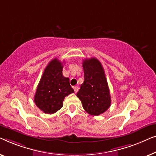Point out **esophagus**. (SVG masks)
Instances as JSON below:
<instances>
[{
    "label": "esophagus",
    "mask_w": 156,
    "mask_h": 156,
    "mask_svg": "<svg viewBox=\"0 0 156 156\" xmlns=\"http://www.w3.org/2000/svg\"><path fill=\"white\" fill-rule=\"evenodd\" d=\"M73 90H74V91H75V93H76L78 92V86H74L73 87Z\"/></svg>",
    "instance_id": "obj_1"
}]
</instances>
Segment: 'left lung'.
Returning <instances> with one entry per match:
<instances>
[{"label":"left lung","instance_id":"1","mask_svg":"<svg viewBox=\"0 0 156 156\" xmlns=\"http://www.w3.org/2000/svg\"><path fill=\"white\" fill-rule=\"evenodd\" d=\"M84 82L76 96L83 107L90 115L98 116L104 113L111 105V97L105 71L100 61L95 58L83 61Z\"/></svg>","mask_w":156,"mask_h":156}]
</instances>
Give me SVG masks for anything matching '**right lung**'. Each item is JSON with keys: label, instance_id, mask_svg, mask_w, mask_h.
<instances>
[{"label": "right lung", "instance_id": "1", "mask_svg": "<svg viewBox=\"0 0 156 156\" xmlns=\"http://www.w3.org/2000/svg\"><path fill=\"white\" fill-rule=\"evenodd\" d=\"M63 63L54 58L45 68L37 86L34 101L46 114H54L63 107L66 96L74 93L69 78L63 76Z\"/></svg>", "mask_w": 156, "mask_h": 156}]
</instances>
